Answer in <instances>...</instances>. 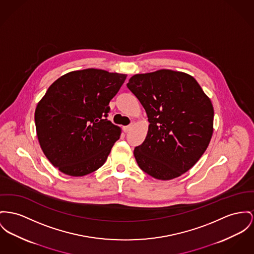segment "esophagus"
Wrapping results in <instances>:
<instances>
[{"instance_id":"34e87169","label":"esophagus","mask_w":254,"mask_h":254,"mask_svg":"<svg viewBox=\"0 0 254 254\" xmlns=\"http://www.w3.org/2000/svg\"><path fill=\"white\" fill-rule=\"evenodd\" d=\"M132 129V125H128V126H123V131L125 133H128L130 130Z\"/></svg>"}]
</instances>
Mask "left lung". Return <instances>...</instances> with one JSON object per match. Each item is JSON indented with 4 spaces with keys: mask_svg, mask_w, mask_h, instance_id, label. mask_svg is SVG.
Instances as JSON below:
<instances>
[{
    "mask_svg": "<svg viewBox=\"0 0 254 254\" xmlns=\"http://www.w3.org/2000/svg\"><path fill=\"white\" fill-rule=\"evenodd\" d=\"M149 121L144 141L134 150L141 170L171 180L191 169L214 131V108L196 80L184 72L161 69L135 74L127 84Z\"/></svg>",
    "mask_w": 254,
    "mask_h": 254,
    "instance_id": "8db88e82",
    "label": "left lung"
}]
</instances>
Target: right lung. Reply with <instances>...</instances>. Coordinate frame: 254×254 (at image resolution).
<instances>
[{"label":"right lung","mask_w":254,"mask_h":254,"mask_svg":"<svg viewBox=\"0 0 254 254\" xmlns=\"http://www.w3.org/2000/svg\"><path fill=\"white\" fill-rule=\"evenodd\" d=\"M127 75L88 68L60 77L34 112L40 147L52 165L70 176L101 168L121 134L106 119L109 103Z\"/></svg>","instance_id":"obj_1"}]
</instances>
